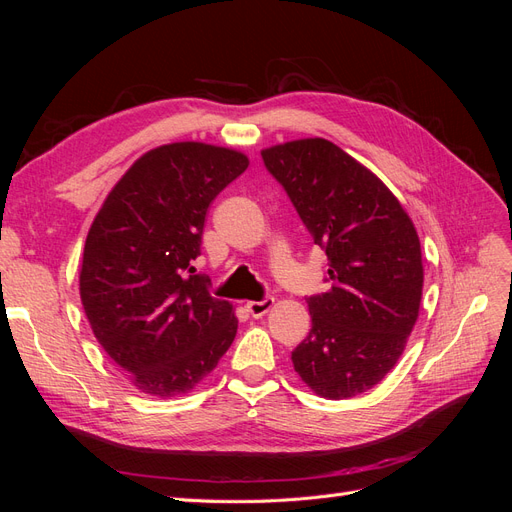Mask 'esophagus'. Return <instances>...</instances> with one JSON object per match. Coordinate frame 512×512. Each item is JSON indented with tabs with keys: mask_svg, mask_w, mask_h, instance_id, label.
<instances>
[{
	"mask_svg": "<svg viewBox=\"0 0 512 512\" xmlns=\"http://www.w3.org/2000/svg\"><path fill=\"white\" fill-rule=\"evenodd\" d=\"M273 303H275L273 297H265L262 301H250L245 307H247V312H250L254 318H260V316H265L269 312V309L273 307Z\"/></svg>",
	"mask_w": 512,
	"mask_h": 512,
	"instance_id": "1",
	"label": "esophagus"
}]
</instances>
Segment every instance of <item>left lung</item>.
Wrapping results in <instances>:
<instances>
[{
    "label": "left lung",
    "mask_w": 512,
    "mask_h": 512,
    "mask_svg": "<svg viewBox=\"0 0 512 512\" xmlns=\"http://www.w3.org/2000/svg\"><path fill=\"white\" fill-rule=\"evenodd\" d=\"M262 162L329 258V290L305 299L312 331L292 350L294 371L320 397L361 395L395 367L418 318L414 224L374 173L324 138L265 149Z\"/></svg>",
    "instance_id": "left-lung-1"
}]
</instances>
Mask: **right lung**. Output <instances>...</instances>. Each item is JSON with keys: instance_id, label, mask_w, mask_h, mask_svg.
<instances>
[{"instance_id": "add662e5", "label": "right lung", "mask_w": 512, "mask_h": 512, "mask_svg": "<svg viewBox=\"0 0 512 512\" xmlns=\"http://www.w3.org/2000/svg\"><path fill=\"white\" fill-rule=\"evenodd\" d=\"M239 151L173 143L138 158L89 228L81 301L136 389L175 397L211 374L237 335L232 305L196 273L211 200L247 168Z\"/></svg>"}]
</instances>
